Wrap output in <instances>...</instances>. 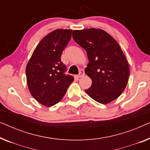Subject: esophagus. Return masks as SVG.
<instances>
[{"label":"esophagus","instance_id":"obj_1","mask_svg":"<svg viewBox=\"0 0 150 150\" xmlns=\"http://www.w3.org/2000/svg\"><path fill=\"white\" fill-rule=\"evenodd\" d=\"M84 70H81L80 71L79 74L78 75V77H79V78H81V77H82V76H84Z\"/></svg>","mask_w":150,"mask_h":150}]
</instances>
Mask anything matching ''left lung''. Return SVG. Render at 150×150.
I'll return each instance as SVG.
<instances>
[{"label":"left lung","mask_w":150,"mask_h":150,"mask_svg":"<svg viewBox=\"0 0 150 150\" xmlns=\"http://www.w3.org/2000/svg\"><path fill=\"white\" fill-rule=\"evenodd\" d=\"M72 37L85 49L89 62L84 72L92 84L85 92L102 104L118 98L125 91L130 75L129 63L120 45L99 28L73 30Z\"/></svg>","instance_id":"8db88e82"}]
</instances>
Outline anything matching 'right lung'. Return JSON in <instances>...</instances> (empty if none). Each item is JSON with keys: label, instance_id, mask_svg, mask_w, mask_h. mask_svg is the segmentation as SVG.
<instances>
[{"label": "right lung", "instance_id": "obj_1", "mask_svg": "<svg viewBox=\"0 0 150 150\" xmlns=\"http://www.w3.org/2000/svg\"><path fill=\"white\" fill-rule=\"evenodd\" d=\"M71 30L57 29L40 41L25 68L28 89L42 105L51 107L59 103L74 78L66 75L61 61L62 52L70 42Z\"/></svg>", "mask_w": 150, "mask_h": 150}]
</instances>
